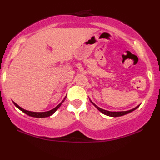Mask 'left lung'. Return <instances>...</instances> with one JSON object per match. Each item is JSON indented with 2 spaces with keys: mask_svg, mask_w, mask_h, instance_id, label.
<instances>
[{
  "mask_svg": "<svg viewBox=\"0 0 160 160\" xmlns=\"http://www.w3.org/2000/svg\"><path fill=\"white\" fill-rule=\"evenodd\" d=\"M91 101L92 104H93L94 106H95V107H96V108H97L98 109V110H99L100 112H101L103 113V114H104V115H108V116H111V117H118V116H122V115H124L128 114V113L131 112H132V111L135 110V109H137L138 107H139V106H140V105H138V106H137V107H135V108H133V109H130V110H128V111H122V112H110V111H107V110H105V109H103L100 108V107H98L97 105H95V103H94L93 102H92V101Z\"/></svg>",
  "mask_w": 160,
  "mask_h": 160,
  "instance_id": "obj_1",
  "label": "left lung"
}]
</instances>
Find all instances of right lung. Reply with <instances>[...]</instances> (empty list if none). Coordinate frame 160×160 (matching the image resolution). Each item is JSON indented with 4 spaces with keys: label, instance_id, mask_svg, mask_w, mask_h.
<instances>
[{
    "label": "right lung",
    "instance_id": "right-lung-1",
    "mask_svg": "<svg viewBox=\"0 0 160 160\" xmlns=\"http://www.w3.org/2000/svg\"><path fill=\"white\" fill-rule=\"evenodd\" d=\"M65 99V98H64V100H63V101H62L61 103H59V104L58 106H57V107H55V108H53V109H51V110H50V111H47V112H36L28 111V110H26V109H22V107H19V106H18V104H16V103H15V102H13V103H14L15 107H18V108L19 109H20L21 111H22L23 112H24V113H25V114L28 115L29 116H31V117H35V118H45V117H48V116H51V115H53V113H54L57 110V109H58L59 107H60L62 103L63 102H64Z\"/></svg>",
    "mask_w": 160,
    "mask_h": 160
}]
</instances>
